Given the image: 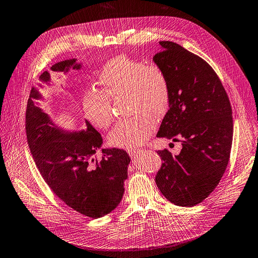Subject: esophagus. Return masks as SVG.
Wrapping results in <instances>:
<instances>
[{
    "mask_svg": "<svg viewBox=\"0 0 258 258\" xmlns=\"http://www.w3.org/2000/svg\"><path fill=\"white\" fill-rule=\"evenodd\" d=\"M127 152L132 158H136L137 156H139V153L141 152V150L140 149H128Z\"/></svg>",
    "mask_w": 258,
    "mask_h": 258,
    "instance_id": "esophagus-1",
    "label": "esophagus"
}]
</instances>
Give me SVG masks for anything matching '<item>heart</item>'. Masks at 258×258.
<instances>
[{"label":"heart","instance_id":"obj_1","mask_svg":"<svg viewBox=\"0 0 258 258\" xmlns=\"http://www.w3.org/2000/svg\"><path fill=\"white\" fill-rule=\"evenodd\" d=\"M98 83L101 91L88 90L83 96L86 117L98 128H108L114 121L112 100L128 97L132 113L138 114L120 121L109 136L112 145L135 148L143 144L157 127L154 117H162L171 101V83L158 64L117 56L102 68Z\"/></svg>","mask_w":258,"mask_h":258}]
</instances>
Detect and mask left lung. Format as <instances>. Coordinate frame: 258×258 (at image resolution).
<instances>
[{
    "label": "left lung",
    "instance_id": "obj_1",
    "mask_svg": "<svg viewBox=\"0 0 258 258\" xmlns=\"http://www.w3.org/2000/svg\"><path fill=\"white\" fill-rule=\"evenodd\" d=\"M153 60L171 83V101L159 138L181 142L177 156L158 150L162 166L156 175L161 193L179 207H194L219 184L232 144V110L213 70L199 56L172 41H160Z\"/></svg>",
    "mask_w": 258,
    "mask_h": 258
}]
</instances>
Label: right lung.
Wrapping results in <instances>:
<instances>
[{
	"instance_id": "right-lung-1",
	"label": "right lung",
	"mask_w": 258,
	"mask_h": 258,
	"mask_svg": "<svg viewBox=\"0 0 258 258\" xmlns=\"http://www.w3.org/2000/svg\"><path fill=\"white\" fill-rule=\"evenodd\" d=\"M80 70L76 59L50 67L53 72ZM40 80L49 81L44 72ZM40 94L31 90L26 111V135L34 162L46 184L74 211L92 219L115 210L122 199L131 158L123 149H102L100 134L86 121L87 130L68 134L54 125L34 99Z\"/></svg>"
}]
</instances>
